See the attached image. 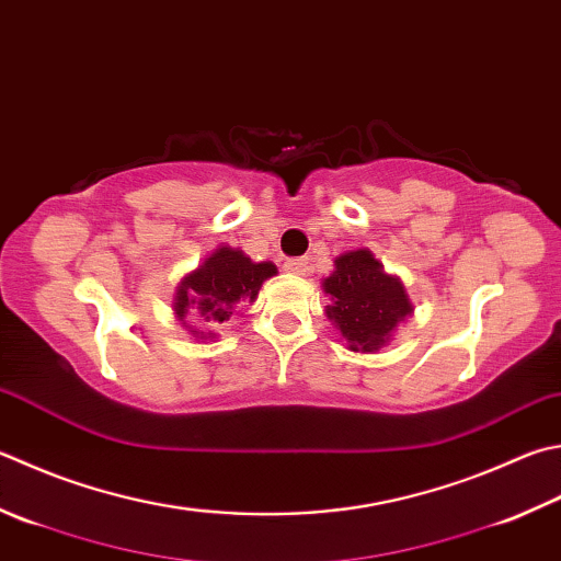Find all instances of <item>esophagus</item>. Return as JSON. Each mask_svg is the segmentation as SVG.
<instances>
[{"instance_id":"esophagus-1","label":"esophagus","mask_w":561,"mask_h":561,"mask_svg":"<svg viewBox=\"0 0 561 561\" xmlns=\"http://www.w3.org/2000/svg\"><path fill=\"white\" fill-rule=\"evenodd\" d=\"M283 268L293 273V276H305L310 271V261L308 259H288L283 263Z\"/></svg>"}]
</instances>
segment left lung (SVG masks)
<instances>
[{
	"label": "left lung",
	"instance_id": "obj_1",
	"mask_svg": "<svg viewBox=\"0 0 561 561\" xmlns=\"http://www.w3.org/2000/svg\"><path fill=\"white\" fill-rule=\"evenodd\" d=\"M330 295L327 317L342 332L348 348L374 354L412 312V302L396 276H388L368 249L346 251L334 259V271L322 280Z\"/></svg>",
	"mask_w": 561,
	"mask_h": 561
}]
</instances>
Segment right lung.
<instances>
[{"label": "right lung", "instance_id": "obj_1", "mask_svg": "<svg viewBox=\"0 0 561 561\" xmlns=\"http://www.w3.org/2000/svg\"><path fill=\"white\" fill-rule=\"evenodd\" d=\"M278 268L271 261L253 263L244 251L219 247L209 259L203 261L193 273L178 283L173 310L175 317L187 327V317L193 322L207 327L209 332H197L190 327V332L199 340H209L215 332L213 327L229 320L239 302H253L261 290L263 280L276 276Z\"/></svg>", "mask_w": 561, "mask_h": 561}]
</instances>
